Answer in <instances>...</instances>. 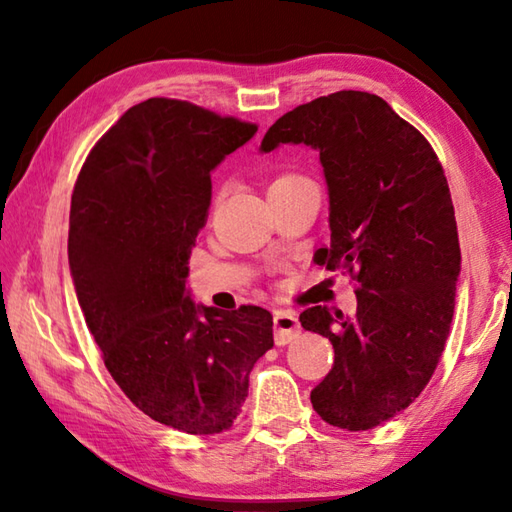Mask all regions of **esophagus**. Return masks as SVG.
<instances>
[{"label":"esophagus","instance_id":"esophagus-1","mask_svg":"<svg viewBox=\"0 0 512 512\" xmlns=\"http://www.w3.org/2000/svg\"><path fill=\"white\" fill-rule=\"evenodd\" d=\"M301 334V325L295 312L279 310L275 312V343L277 345H288L297 339Z\"/></svg>","mask_w":512,"mask_h":512}]
</instances>
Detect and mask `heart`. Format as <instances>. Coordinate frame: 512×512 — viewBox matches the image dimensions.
I'll return each instance as SVG.
<instances>
[{"label":"heart","mask_w":512,"mask_h":512,"mask_svg":"<svg viewBox=\"0 0 512 512\" xmlns=\"http://www.w3.org/2000/svg\"><path fill=\"white\" fill-rule=\"evenodd\" d=\"M297 176H281V178H277L273 184H279V182H288V180H295Z\"/></svg>","instance_id":"1"}]
</instances>
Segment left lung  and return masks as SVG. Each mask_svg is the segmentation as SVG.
<instances>
[{"label": "left lung", "instance_id": "obj_1", "mask_svg": "<svg viewBox=\"0 0 512 512\" xmlns=\"http://www.w3.org/2000/svg\"><path fill=\"white\" fill-rule=\"evenodd\" d=\"M284 143L319 149L332 235L314 262L343 268L356 292L352 319L323 306L299 317L334 347L312 407L332 427L374 429L427 387L451 330L460 242L449 182L429 140L369 92L286 112L262 151Z\"/></svg>", "mask_w": 512, "mask_h": 512}]
</instances>
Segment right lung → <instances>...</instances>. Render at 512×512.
Masks as SVG:
<instances>
[{"mask_svg":"<svg viewBox=\"0 0 512 512\" xmlns=\"http://www.w3.org/2000/svg\"><path fill=\"white\" fill-rule=\"evenodd\" d=\"M255 132L149 99L99 138L72 191L70 270L107 372L151 420L191 436L233 427L250 369L275 345L268 310L195 308L184 288L211 171Z\"/></svg>","mask_w":512,"mask_h":512,"instance_id":"add662e5","label":"right lung"}]
</instances>
